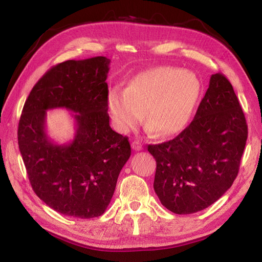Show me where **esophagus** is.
<instances>
[{
	"label": "esophagus",
	"mask_w": 262,
	"mask_h": 262,
	"mask_svg": "<svg viewBox=\"0 0 262 262\" xmlns=\"http://www.w3.org/2000/svg\"><path fill=\"white\" fill-rule=\"evenodd\" d=\"M132 147L134 151H141V149L143 148V145L140 141H134L132 143Z\"/></svg>",
	"instance_id": "esophagus-1"
}]
</instances>
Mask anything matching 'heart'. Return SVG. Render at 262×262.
Returning <instances> with one entry per match:
<instances>
[{
  "instance_id": "heart-1",
  "label": "heart",
  "mask_w": 262,
  "mask_h": 262,
  "mask_svg": "<svg viewBox=\"0 0 262 262\" xmlns=\"http://www.w3.org/2000/svg\"><path fill=\"white\" fill-rule=\"evenodd\" d=\"M202 93V81L192 72L158 66L132 77L125 90L111 89L107 105L116 129L122 134L134 130L145 113L148 130L168 137L186 129Z\"/></svg>"
}]
</instances>
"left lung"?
I'll return each instance as SVG.
<instances>
[{
	"mask_svg": "<svg viewBox=\"0 0 262 262\" xmlns=\"http://www.w3.org/2000/svg\"><path fill=\"white\" fill-rule=\"evenodd\" d=\"M247 138L232 84L213 74L190 125L173 140L147 146L157 161L153 187L161 204L179 215L214 204L235 180Z\"/></svg>",
	"mask_w": 262,
	"mask_h": 262,
	"instance_id": "8db88e82",
	"label": "left lung"
}]
</instances>
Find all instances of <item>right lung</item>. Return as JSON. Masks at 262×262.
I'll return each instance as SVG.
<instances>
[{
    "instance_id": "obj_1",
    "label": "right lung",
    "mask_w": 262,
    "mask_h": 262,
    "mask_svg": "<svg viewBox=\"0 0 262 262\" xmlns=\"http://www.w3.org/2000/svg\"><path fill=\"white\" fill-rule=\"evenodd\" d=\"M110 59L97 56L54 66L32 88L22 110L18 143L33 191L58 213L93 219L104 213L130 157L126 136L111 129L107 80ZM63 107L76 121L66 144L47 135V111Z\"/></svg>"
}]
</instances>
